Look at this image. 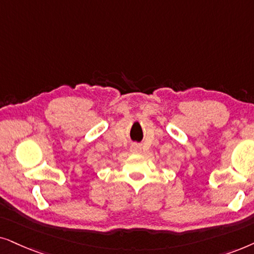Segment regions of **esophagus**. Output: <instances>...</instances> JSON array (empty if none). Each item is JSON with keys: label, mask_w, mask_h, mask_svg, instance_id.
<instances>
[{"label": "esophagus", "mask_w": 254, "mask_h": 254, "mask_svg": "<svg viewBox=\"0 0 254 254\" xmlns=\"http://www.w3.org/2000/svg\"><path fill=\"white\" fill-rule=\"evenodd\" d=\"M140 150H141V148H140V146H138V145H133V146H132V151L136 152V153H137V152H140Z\"/></svg>", "instance_id": "esophagus-1"}]
</instances>
